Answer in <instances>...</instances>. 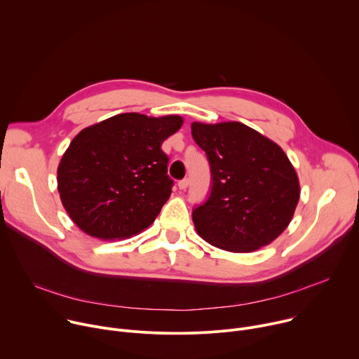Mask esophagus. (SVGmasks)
Wrapping results in <instances>:
<instances>
[{
  "instance_id": "34e87169",
  "label": "esophagus",
  "mask_w": 359,
  "mask_h": 359,
  "mask_svg": "<svg viewBox=\"0 0 359 359\" xmlns=\"http://www.w3.org/2000/svg\"><path fill=\"white\" fill-rule=\"evenodd\" d=\"M187 186H189V179H183V180L179 182V189L180 190H186Z\"/></svg>"
}]
</instances>
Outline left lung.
<instances>
[{
	"instance_id": "obj_1",
	"label": "left lung",
	"mask_w": 359,
	"mask_h": 359,
	"mask_svg": "<svg viewBox=\"0 0 359 359\" xmlns=\"http://www.w3.org/2000/svg\"><path fill=\"white\" fill-rule=\"evenodd\" d=\"M210 165V194L193 210L198 236L231 252H250L290 224L299 183L283 149L240 122L191 123Z\"/></svg>"
}]
</instances>
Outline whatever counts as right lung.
Returning a JSON list of instances; mask_svg holds the SVG:
<instances>
[{"label":"right lung","instance_id":"obj_1","mask_svg":"<svg viewBox=\"0 0 359 359\" xmlns=\"http://www.w3.org/2000/svg\"><path fill=\"white\" fill-rule=\"evenodd\" d=\"M182 123L177 115L121 114L81 130L58 166L72 222L102 240L130 237L155 222L173 186L161 146Z\"/></svg>","mask_w":359,"mask_h":359}]
</instances>
